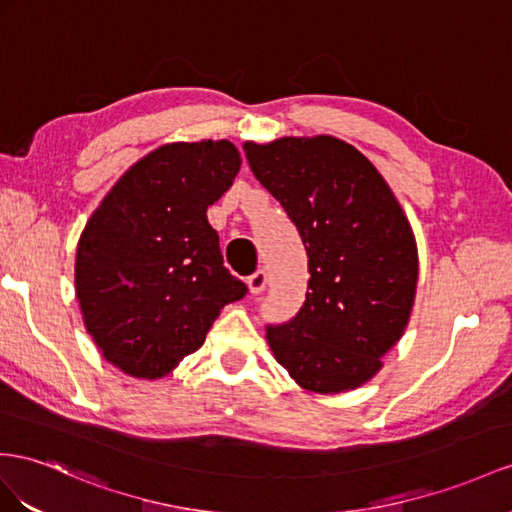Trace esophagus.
<instances>
[{"label": "esophagus", "mask_w": 512, "mask_h": 512, "mask_svg": "<svg viewBox=\"0 0 512 512\" xmlns=\"http://www.w3.org/2000/svg\"><path fill=\"white\" fill-rule=\"evenodd\" d=\"M246 283H248V290H251V294H261L268 285V274L264 270H257L255 274H251V277L246 279Z\"/></svg>", "instance_id": "obj_1"}]
</instances>
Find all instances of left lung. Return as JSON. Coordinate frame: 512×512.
<instances>
[{
    "instance_id": "obj_1",
    "label": "left lung",
    "mask_w": 512,
    "mask_h": 512,
    "mask_svg": "<svg viewBox=\"0 0 512 512\" xmlns=\"http://www.w3.org/2000/svg\"><path fill=\"white\" fill-rule=\"evenodd\" d=\"M253 175L296 225L309 287L296 318L266 326L294 381L316 393L357 389L409 324L417 246L400 203L374 164L333 136L244 142Z\"/></svg>"
}]
</instances>
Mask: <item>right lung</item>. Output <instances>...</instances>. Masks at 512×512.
Listing matches in <instances>:
<instances>
[{
    "label": "right lung",
    "mask_w": 512,
    "mask_h": 512,
    "mask_svg": "<svg viewBox=\"0 0 512 512\" xmlns=\"http://www.w3.org/2000/svg\"><path fill=\"white\" fill-rule=\"evenodd\" d=\"M242 166L229 140L157 147L114 183L77 242L75 294L112 365L162 378L248 290L222 266L207 207Z\"/></svg>",
    "instance_id": "right-lung-1"
}]
</instances>
